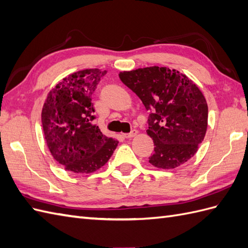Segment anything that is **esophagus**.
I'll return each instance as SVG.
<instances>
[{"label":"esophagus","mask_w":248,"mask_h":248,"mask_svg":"<svg viewBox=\"0 0 248 248\" xmlns=\"http://www.w3.org/2000/svg\"><path fill=\"white\" fill-rule=\"evenodd\" d=\"M138 135V130L137 129H132L129 134H123V137L126 139H130L132 137H136Z\"/></svg>","instance_id":"obj_1"}]
</instances>
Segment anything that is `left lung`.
<instances>
[{"label":"left lung","mask_w":248,"mask_h":248,"mask_svg":"<svg viewBox=\"0 0 248 248\" xmlns=\"http://www.w3.org/2000/svg\"><path fill=\"white\" fill-rule=\"evenodd\" d=\"M119 77L149 110L146 131L155 143L150 164L170 170L192 158L204 140L208 119L206 100L196 84L176 69L159 66L123 71Z\"/></svg>","instance_id":"1"}]
</instances>
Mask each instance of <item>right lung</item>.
Instances as JSON below:
<instances>
[{
    "mask_svg": "<svg viewBox=\"0 0 248 248\" xmlns=\"http://www.w3.org/2000/svg\"><path fill=\"white\" fill-rule=\"evenodd\" d=\"M106 70L84 69L60 81L47 95L42 125L47 146L66 170L90 173L104 166L119 141L93 125V94Z\"/></svg>",
    "mask_w": 248,
    "mask_h": 248,
    "instance_id": "1",
    "label": "right lung"
}]
</instances>
